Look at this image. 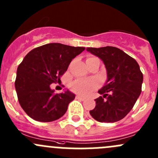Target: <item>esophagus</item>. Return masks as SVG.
I'll return each mask as SVG.
<instances>
[{"label":"esophagus","instance_id":"1","mask_svg":"<svg viewBox=\"0 0 158 158\" xmlns=\"http://www.w3.org/2000/svg\"><path fill=\"white\" fill-rule=\"evenodd\" d=\"M76 99L81 100V101H84V100L85 99V98H84V97H82V96H80V95H76Z\"/></svg>","mask_w":158,"mask_h":158}]
</instances>
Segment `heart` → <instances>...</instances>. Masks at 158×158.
<instances>
[{
    "label": "heart",
    "instance_id": "heart-1",
    "mask_svg": "<svg viewBox=\"0 0 158 158\" xmlns=\"http://www.w3.org/2000/svg\"><path fill=\"white\" fill-rule=\"evenodd\" d=\"M95 58V57H92ZM91 59V58H89ZM98 82L95 79H79L72 83L73 92L82 95H86L98 87Z\"/></svg>",
    "mask_w": 158,
    "mask_h": 158
}]
</instances>
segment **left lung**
<instances>
[{
	"label": "left lung",
	"instance_id": "obj_1",
	"mask_svg": "<svg viewBox=\"0 0 158 158\" xmlns=\"http://www.w3.org/2000/svg\"><path fill=\"white\" fill-rule=\"evenodd\" d=\"M101 59L107 80L98 91L102 96L95 99V109L89 111L99 122H115L124 118L135 106L141 92L143 74L136 60L114 47L86 48Z\"/></svg>",
	"mask_w": 158,
	"mask_h": 158
}]
</instances>
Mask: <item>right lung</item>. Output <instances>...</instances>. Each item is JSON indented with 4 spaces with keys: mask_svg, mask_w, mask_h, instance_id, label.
<instances>
[{
    "mask_svg": "<svg viewBox=\"0 0 158 158\" xmlns=\"http://www.w3.org/2000/svg\"><path fill=\"white\" fill-rule=\"evenodd\" d=\"M84 50L85 47L52 43L27 54L17 68L15 89L20 106L31 118L52 122L66 112L75 94L68 89L55 94L50 85L60 80L73 59Z\"/></svg>",
    "mask_w": 158,
    "mask_h": 158,
    "instance_id": "add662e5",
    "label": "right lung"
}]
</instances>
